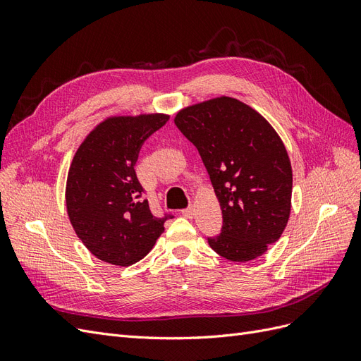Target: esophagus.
<instances>
[{
  "label": "esophagus",
  "mask_w": 361,
  "mask_h": 361,
  "mask_svg": "<svg viewBox=\"0 0 361 361\" xmlns=\"http://www.w3.org/2000/svg\"><path fill=\"white\" fill-rule=\"evenodd\" d=\"M194 212H195L194 207H192V206H188L187 209H183V211H182V215H183V216H187V218H192V216H194Z\"/></svg>",
  "instance_id": "obj_1"
}]
</instances>
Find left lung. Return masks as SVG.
Instances as JSON below:
<instances>
[{"label":"left lung","mask_w":361,"mask_h":361,"mask_svg":"<svg viewBox=\"0 0 361 361\" xmlns=\"http://www.w3.org/2000/svg\"><path fill=\"white\" fill-rule=\"evenodd\" d=\"M174 125L197 147L221 206L223 231L207 243L227 260L257 259L290 215L292 167L277 130L228 96L182 108Z\"/></svg>","instance_id":"left-lung-1"}]
</instances>
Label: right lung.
I'll list each match as a JSON object with an SVG mask.
<instances>
[{
    "mask_svg": "<svg viewBox=\"0 0 361 361\" xmlns=\"http://www.w3.org/2000/svg\"><path fill=\"white\" fill-rule=\"evenodd\" d=\"M169 114L110 116L82 140L68 171L66 209L73 231L106 264L129 267L154 248L170 215L150 212L134 166L141 145Z\"/></svg>",
    "mask_w": 361,
    "mask_h": 361,
    "instance_id": "add662e5",
    "label": "right lung"
}]
</instances>
